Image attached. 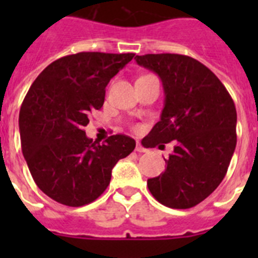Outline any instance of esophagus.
Masks as SVG:
<instances>
[{
    "mask_svg": "<svg viewBox=\"0 0 258 258\" xmlns=\"http://www.w3.org/2000/svg\"><path fill=\"white\" fill-rule=\"evenodd\" d=\"M136 151H137V152H147V150H146L145 147H143V146H141L140 143H137Z\"/></svg>",
    "mask_w": 258,
    "mask_h": 258,
    "instance_id": "obj_1",
    "label": "esophagus"
}]
</instances>
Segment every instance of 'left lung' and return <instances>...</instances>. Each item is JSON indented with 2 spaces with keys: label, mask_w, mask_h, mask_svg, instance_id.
Returning <instances> with one entry per match:
<instances>
[{
  "label": "left lung",
  "mask_w": 258,
  "mask_h": 258,
  "mask_svg": "<svg viewBox=\"0 0 258 258\" xmlns=\"http://www.w3.org/2000/svg\"><path fill=\"white\" fill-rule=\"evenodd\" d=\"M136 60L160 77L165 94L160 121L143 146L175 143L164 173L147 181L149 190L163 206L192 208L226 175L236 146L235 104L218 77L191 56L146 54Z\"/></svg>",
  "instance_id": "1"
}]
</instances>
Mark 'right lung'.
I'll use <instances>...</instances> for the list:
<instances>
[{
	"mask_svg": "<svg viewBox=\"0 0 258 258\" xmlns=\"http://www.w3.org/2000/svg\"><path fill=\"white\" fill-rule=\"evenodd\" d=\"M133 52H77L47 66L29 88L19 113L20 142L41 191L68 207L101 197L120 159L136 147L124 134L99 145L88 138L89 115L101 109L106 86L133 59Z\"/></svg>",
	"mask_w": 258,
	"mask_h": 258,
	"instance_id": "add662e5",
	"label": "right lung"
}]
</instances>
